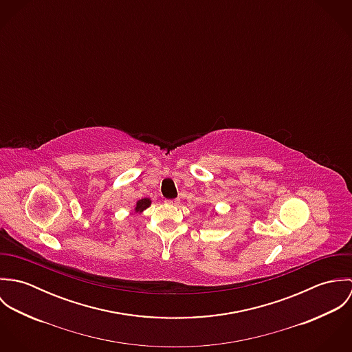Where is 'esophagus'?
I'll list each match as a JSON object with an SVG mask.
<instances>
[{
    "label": "esophagus",
    "instance_id": "1",
    "mask_svg": "<svg viewBox=\"0 0 352 352\" xmlns=\"http://www.w3.org/2000/svg\"><path fill=\"white\" fill-rule=\"evenodd\" d=\"M165 203H168V204H177L179 199H166Z\"/></svg>",
    "mask_w": 352,
    "mask_h": 352
}]
</instances>
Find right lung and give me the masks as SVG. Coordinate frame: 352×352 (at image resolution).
<instances>
[{
	"label": "right lung",
	"mask_w": 352,
	"mask_h": 352,
	"mask_svg": "<svg viewBox=\"0 0 352 352\" xmlns=\"http://www.w3.org/2000/svg\"><path fill=\"white\" fill-rule=\"evenodd\" d=\"M151 201L149 198H144V199H140V201L135 203V207H134V211L135 212H142L144 210H146L149 206H151Z\"/></svg>",
	"instance_id": "obj_1"
}]
</instances>
